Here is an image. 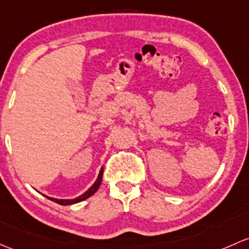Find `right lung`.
I'll list each match as a JSON object with an SVG mask.
<instances>
[{
  "label": "right lung",
  "instance_id": "right-lung-1",
  "mask_svg": "<svg viewBox=\"0 0 249 249\" xmlns=\"http://www.w3.org/2000/svg\"><path fill=\"white\" fill-rule=\"evenodd\" d=\"M103 173H104V168H101V171H100V173H99L98 178H96L95 182H94V184L91 185V186L88 188V190L86 191V192L83 193V195H81L80 197L75 198V199H56V198H50V197H48V196H45V197L49 198L50 200H53L54 203L61 204V205H70V204L80 203V201L86 200V199H87V198H89L90 196H93L94 193H95L96 191H98V188L100 187L101 181H103Z\"/></svg>",
  "mask_w": 249,
  "mask_h": 249
}]
</instances>
